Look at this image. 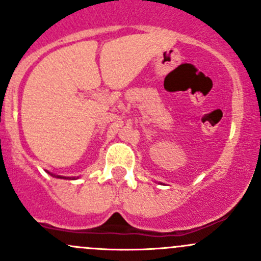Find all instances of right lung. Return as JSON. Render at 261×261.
I'll return each mask as SVG.
<instances>
[{
    "mask_svg": "<svg viewBox=\"0 0 261 261\" xmlns=\"http://www.w3.org/2000/svg\"><path fill=\"white\" fill-rule=\"evenodd\" d=\"M57 178H64V177H60V175H57ZM67 179V178H65Z\"/></svg>",
    "mask_w": 261,
    "mask_h": 261,
    "instance_id": "right-lung-1",
    "label": "right lung"
}]
</instances>
